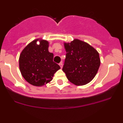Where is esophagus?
<instances>
[{"label": "esophagus", "instance_id": "obj_1", "mask_svg": "<svg viewBox=\"0 0 123 123\" xmlns=\"http://www.w3.org/2000/svg\"><path fill=\"white\" fill-rule=\"evenodd\" d=\"M59 65H60V68H62V67H63V64H62V62H61L60 64H59Z\"/></svg>", "mask_w": 123, "mask_h": 123}]
</instances>
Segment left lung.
I'll use <instances>...</instances> for the list:
<instances>
[{"instance_id":"1","label":"left lung","mask_w":123,"mask_h":123,"mask_svg":"<svg viewBox=\"0 0 123 123\" xmlns=\"http://www.w3.org/2000/svg\"><path fill=\"white\" fill-rule=\"evenodd\" d=\"M63 44L66 54L62 70L68 80L78 86L91 82L101 63L98 51L88 43L78 39Z\"/></svg>"}]
</instances>
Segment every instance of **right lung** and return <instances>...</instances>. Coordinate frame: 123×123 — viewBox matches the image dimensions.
<instances>
[{
    "instance_id": "right-lung-1",
    "label": "right lung",
    "mask_w": 123,
    "mask_h": 123,
    "mask_svg": "<svg viewBox=\"0 0 123 123\" xmlns=\"http://www.w3.org/2000/svg\"><path fill=\"white\" fill-rule=\"evenodd\" d=\"M49 45L46 40L34 39L23 49L19 56L22 76L34 86H42L50 82L54 73L60 69V66L53 62L54 55L49 51Z\"/></svg>"
}]
</instances>
